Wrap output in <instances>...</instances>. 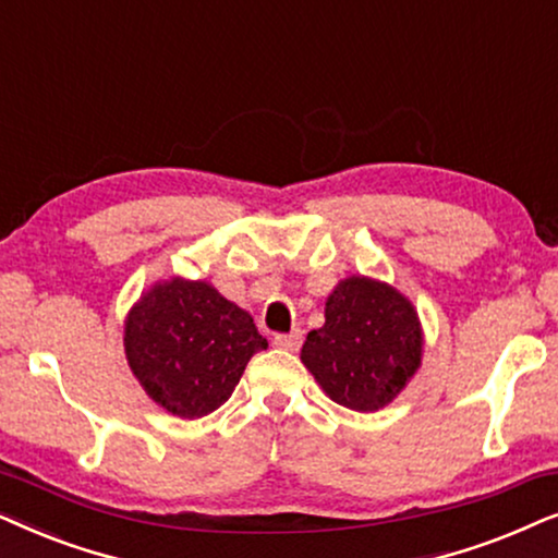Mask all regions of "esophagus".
<instances>
[{
  "mask_svg": "<svg viewBox=\"0 0 558 558\" xmlns=\"http://www.w3.org/2000/svg\"><path fill=\"white\" fill-rule=\"evenodd\" d=\"M301 331L295 329V331H291V333H275V347H280V349H286V352H295V349L301 347Z\"/></svg>",
  "mask_w": 558,
  "mask_h": 558,
  "instance_id": "esophagus-1",
  "label": "esophagus"
}]
</instances>
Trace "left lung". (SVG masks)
<instances>
[{
    "label": "left lung",
    "instance_id": "left-lung-1",
    "mask_svg": "<svg viewBox=\"0 0 558 558\" xmlns=\"http://www.w3.org/2000/svg\"><path fill=\"white\" fill-rule=\"evenodd\" d=\"M324 318L322 329L308 331L303 341L301 362L333 403L375 413L418 373L421 318L398 288L349 275L326 299Z\"/></svg>",
    "mask_w": 558,
    "mask_h": 558
}]
</instances>
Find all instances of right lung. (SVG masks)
<instances>
[{
  "label": "right lung",
  "mask_w": 558,
  "mask_h": 558,
  "mask_svg": "<svg viewBox=\"0 0 558 558\" xmlns=\"http://www.w3.org/2000/svg\"><path fill=\"white\" fill-rule=\"evenodd\" d=\"M263 349L267 339L247 311L206 280H158L124 318L132 375L178 418H202L225 405Z\"/></svg>",
  "instance_id": "obj_1"
}]
</instances>
